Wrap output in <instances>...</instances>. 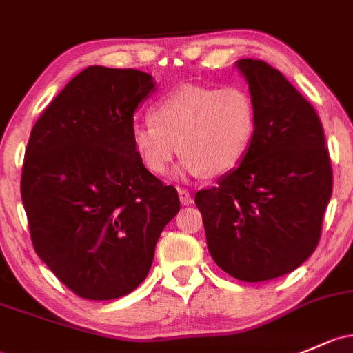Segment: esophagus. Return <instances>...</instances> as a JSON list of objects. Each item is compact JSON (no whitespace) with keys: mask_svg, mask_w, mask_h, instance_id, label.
Segmentation results:
<instances>
[{"mask_svg":"<svg viewBox=\"0 0 353 353\" xmlns=\"http://www.w3.org/2000/svg\"><path fill=\"white\" fill-rule=\"evenodd\" d=\"M177 194H179V199L181 203H183L184 206H189L194 203V199H192V196L189 194V191H186L184 188H177Z\"/></svg>","mask_w":353,"mask_h":353,"instance_id":"34e87169","label":"esophagus"}]
</instances>
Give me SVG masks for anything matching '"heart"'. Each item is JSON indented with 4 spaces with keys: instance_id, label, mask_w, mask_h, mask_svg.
Here are the masks:
<instances>
[{
    "instance_id": "obj_1",
    "label": "heart",
    "mask_w": 353,
    "mask_h": 353,
    "mask_svg": "<svg viewBox=\"0 0 353 353\" xmlns=\"http://www.w3.org/2000/svg\"><path fill=\"white\" fill-rule=\"evenodd\" d=\"M152 120L133 123L132 145L155 176H162L179 152L184 155L177 176L230 172L243 161L255 133L254 101L239 86L181 84L155 103Z\"/></svg>"
}]
</instances>
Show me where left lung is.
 I'll use <instances>...</instances> for the list:
<instances>
[{
  "mask_svg": "<svg viewBox=\"0 0 353 353\" xmlns=\"http://www.w3.org/2000/svg\"><path fill=\"white\" fill-rule=\"evenodd\" d=\"M255 108L243 161L196 194L206 243L220 269L245 283L292 272L320 242L332 165L313 106L277 69L240 59Z\"/></svg>",
  "mask_w": 353,
  "mask_h": 353,
  "instance_id": "left-lung-1",
  "label": "left lung"
}]
</instances>
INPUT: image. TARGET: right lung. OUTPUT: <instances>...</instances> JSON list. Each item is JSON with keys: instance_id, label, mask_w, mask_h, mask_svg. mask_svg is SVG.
Wrapping results in <instances>:
<instances>
[{"instance_id": "obj_1", "label": "right lung", "mask_w": 353, "mask_h": 353, "mask_svg": "<svg viewBox=\"0 0 353 353\" xmlns=\"http://www.w3.org/2000/svg\"><path fill=\"white\" fill-rule=\"evenodd\" d=\"M150 74L91 65L70 79L30 133L21 201L37 255L72 292L108 301L143 283L155 245L179 211L176 188L132 145Z\"/></svg>"}]
</instances>
